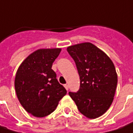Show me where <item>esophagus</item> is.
I'll list each match as a JSON object with an SVG mask.
<instances>
[{
  "label": "esophagus",
  "instance_id": "1",
  "mask_svg": "<svg viewBox=\"0 0 133 133\" xmlns=\"http://www.w3.org/2000/svg\"><path fill=\"white\" fill-rule=\"evenodd\" d=\"M64 87L65 88V89H66L67 91H68V85L67 84H65V85H64Z\"/></svg>",
  "mask_w": 133,
  "mask_h": 133
}]
</instances>
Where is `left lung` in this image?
Segmentation results:
<instances>
[{"label":"left lung","instance_id":"1","mask_svg":"<svg viewBox=\"0 0 133 133\" xmlns=\"http://www.w3.org/2000/svg\"><path fill=\"white\" fill-rule=\"evenodd\" d=\"M74 59L80 79L77 92H69L79 111L84 116L95 119L110 107L115 94L118 74L111 59L90 42L67 48Z\"/></svg>","mask_w":133,"mask_h":133}]
</instances>
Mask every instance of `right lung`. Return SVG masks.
Masks as SVG:
<instances>
[{"label": "right lung", "instance_id": "right-lung-1", "mask_svg": "<svg viewBox=\"0 0 133 133\" xmlns=\"http://www.w3.org/2000/svg\"><path fill=\"white\" fill-rule=\"evenodd\" d=\"M61 48L35 50L21 62L15 74V89L18 101L27 112L37 118L52 113L66 89L59 83L52 65Z\"/></svg>", "mask_w": 133, "mask_h": 133}]
</instances>
